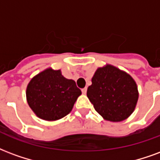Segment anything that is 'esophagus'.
<instances>
[{
  "label": "esophagus",
  "mask_w": 160,
  "mask_h": 160,
  "mask_svg": "<svg viewBox=\"0 0 160 160\" xmlns=\"http://www.w3.org/2000/svg\"><path fill=\"white\" fill-rule=\"evenodd\" d=\"M81 92H82V93H83V94H86V92H87V88H86V87H85V88H83V89L81 90Z\"/></svg>",
  "instance_id": "obj_1"
}]
</instances>
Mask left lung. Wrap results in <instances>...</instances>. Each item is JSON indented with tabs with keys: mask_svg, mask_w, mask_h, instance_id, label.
I'll use <instances>...</instances> for the list:
<instances>
[{
	"mask_svg": "<svg viewBox=\"0 0 160 160\" xmlns=\"http://www.w3.org/2000/svg\"><path fill=\"white\" fill-rule=\"evenodd\" d=\"M87 89V97L104 119L119 122L133 113L138 91L133 78L112 65L98 68Z\"/></svg>",
	"mask_w": 160,
	"mask_h": 160,
	"instance_id": "obj_1",
	"label": "left lung"
}]
</instances>
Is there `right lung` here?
Segmentation results:
<instances>
[{"label":"right lung","instance_id":"add662e5","mask_svg":"<svg viewBox=\"0 0 160 160\" xmlns=\"http://www.w3.org/2000/svg\"><path fill=\"white\" fill-rule=\"evenodd\" d=\"M81 95L75 81L63 77L60 70L47 68L35 75L28 84L27 102L33 112L45 120L53 121L70 113Z\"/></svg>","mask_w":160,"mask_h":160}]
</instances>
